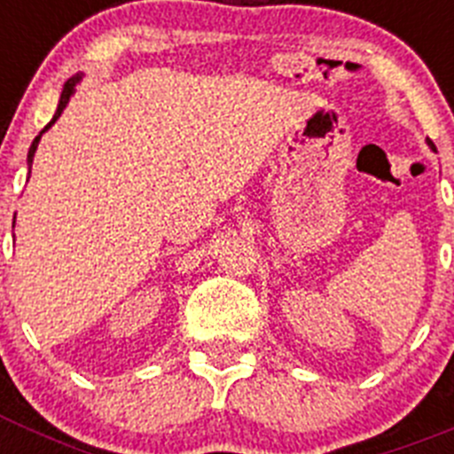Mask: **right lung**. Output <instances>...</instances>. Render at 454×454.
I'll return each instance as SVG.
<instances>
[{
    "label": "right lung",
    "instance_id": "add662e5",
    "mask_svg": "<svg viewBox=\"0 0 454 454\" xmlns=\"http://www.w3.org/2000/svg\"><path fill=\"white\" fill-rule=\"evenodd\" d=\"M82 72H79V74H74V77H70L66 82V86H63V92H61V99H59V106H56V114H54V118H51V122L47 124L45 129L40 131L38 136H35L34 138V143H31V147H29V154H27V166H29V172H31V163H34V156H35V150H38V143H40V138H43V134H45L47 129H50L51 124L56 122V120L61 118V114H63V108L67 106V102H70V98L72 95H74V88H77V83L82 82ZM13 227H15V218H13Z\"/></svg>",
    "mask_w": 454,
    "mask_h": 454
}]
</instances>
